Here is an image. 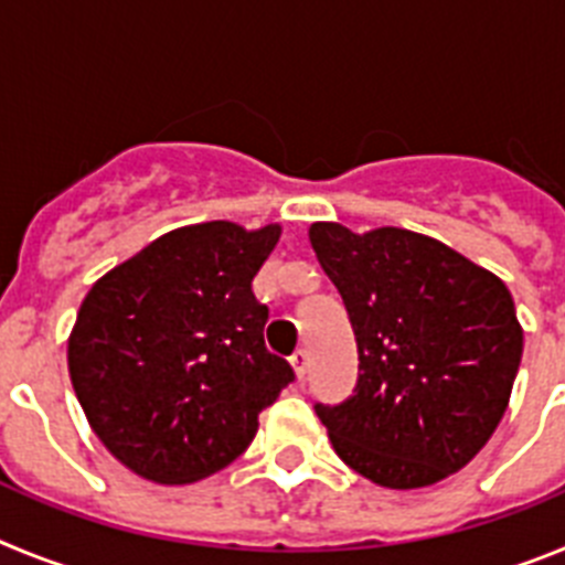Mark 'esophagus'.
<instances>
[{
  "label": "esophagus",
  "instance_id": "34e87169",
  "mask_svg": "<svg viewBox=\"0 0 565 565\" xmlns=\"http://www.w3.org/2000/svg\"><path fill=\"white\" fill-rule=\"evenodd\" d=\"M291 364H294V373H297L299 382H306L308 371H311V356H308V351H297V353H294Z\"/></svg>",
  "mask_w": 565,
  "mask_h": 565
}]
</instances>
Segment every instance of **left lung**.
I'll use <instances>...</instances> for the list:
<instances>
[{
  "instance_id": "obj_1",
  "label": "left lung",
  "mask_w": 565,
  "mask_h": 565,
  "mask_svg": "<svg viewBox=\"0 0 565 565\" xmlns=\"http://www.w3.org/2000/svg\"><path fill=\"white\" fill-rule=\"evenodd\" d=\"M311 248L351 319L353 393L313 404L333 450L379 487H430L476 458L507 413L523 353L512 294L407 228L313 223Z\"/></svg>"
}]
</instances>
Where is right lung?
Instances as JSON below:
<instances>
[{"label":"right lung","instance_id":"obj_1","mask_svg":"<svg viewBox=\"0 0 565 565\" xmlns=\"http://www.w3.org/2000/svg\"><path fill=\"white\" fill-rule=\"evenodd\" d=\"M279 226H183L104 274L84 297L67 364L89 427L132 472L189 483L246 452L257 416L294 382L266 351L252 279Z\"/></svg>","mask_w":565,"mask_h":565}]
</instances>
